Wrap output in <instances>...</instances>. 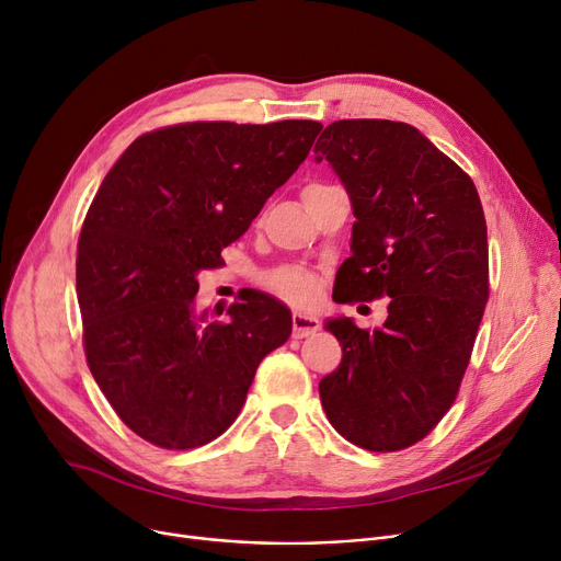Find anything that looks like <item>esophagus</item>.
Returning <instances> with one entry per match:
<instances>
[{
    "instance_id": "esophagus-1",
    "label": "esophagus",
    "mask_w": 561,
    "mask_h": 561,
    "mask_svg": "<svg viewBox=\"0 0 561 561\" xmlns=\"http://www.w3.org/2000/svg\"><path fill=\"white\" fill-rule=\"evenodd\" d=\"M319 330H321L319 316L300 313V311H296V313H294V336H296V339H302V336L316 334Z\"/></svg>"
}]
</instances>
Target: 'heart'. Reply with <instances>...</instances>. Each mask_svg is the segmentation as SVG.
Listing matches in <instances>:
<instances>
[{"instance_id":"1","label":"heart","mask_w":561,"mask_h":561,"mask_svg":"<svg viewBox=\"0 0 561 561\" xmlns=\"http://www.w3.org/2000/svg\"><path fill=\"white\" fill-rule=\"evenodd\" d=\"M309 187H319V185H309ZM309 187H305V190H309ZM267 284H271V288L282 298L302 305L313 294L316 277L307 271H300V267H284V271H277L275 275H271Z\"/></svg>"}]
</instances>
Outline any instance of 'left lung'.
<instances>
[{
	"label": "left lung",
	"instance_id": "8db88e82",
	"mask_svg": "<svg viewBox=\"0 0 561 561\" xmlns=\"http://www.w3.org/2000/svg\"><path fill=\"white\" fill-rule=\"evenodd\" d=\"M355 215L336 302L389 298L369 332L325 323L341 364L319 382L330 424L369 451L420 443L451 408L489 300V236L472 179L415 128L344 118L313 146Z\"/></svg>",
	"mask_w": 561,
	"mask_h": 561
}]
</instances>
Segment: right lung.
Masks as SVG:
<instances>
[{
  "label": "right lung",
  "instance_id": "1",
  "mask_svg": "<svg viewBox=\"0 0 561 561\" xmlns=\"http://www.w3.org/2000/svg\"><path fill=\"white\" fill-rule=\"evenodd\" d=\"M319 121L250 126L197 121L137 137L95 192L78 242L89 369L116 415L164 449L222 435L261 359L294 328L252 290L208 323L199 273L248 231L305 162Z\"/></svg>",
  "mask_w": 561,
  "mask_h": 561
}]
</instances>
